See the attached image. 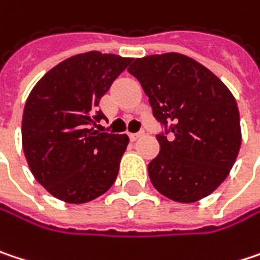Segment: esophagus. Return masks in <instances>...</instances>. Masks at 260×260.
Here are the masks:
<instances>
[{"instance_id":"34e87169","label":"esophagus","mask_w":260,"mask_h":260,"mask_svg":"<svg viewBox=\"0 0 260 260\" xmlns=\"http://www.w3.org/2000/svg\"><path fill=\"white\" fill-rule=\"evenodd\" d=\"M144 135V131H140V132H135V134H129V138L132 141H137L140 137H143Z\"/></svg>"}]
</instances>
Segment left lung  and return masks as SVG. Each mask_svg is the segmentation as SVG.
I'll use <instances>...</instances> for the list:
<instances>
[{"mask_svg": "<svg viewBox=\"0 0 260 260\" xmlns=\"http://www.w3.org/2000/svg\"><path fill=\"white\" fill-rule=\"evenodd\" d=\"M164 126L160 152L149 164L154 189L195 202L228 177L241 146L240 113L229 89L200 62L180 53L134 59L128 68Z\"/></svg>", "mask_w": 260, "mask_h": 260, "instance_id": "8db88e82", "label": "left lung"}]
</instances>
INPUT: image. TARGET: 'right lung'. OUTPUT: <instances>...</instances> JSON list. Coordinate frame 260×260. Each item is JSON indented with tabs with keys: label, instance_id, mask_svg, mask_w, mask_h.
Segmentation results:
<instances>
[{
	"label": "right lung",
	"instance_id": "right-lung-1",
	"mask_svg": "<svg viewBox=\"0 0 260 260\" xmlns=\"http://www.w3.org/2000/svg\"><path fill=\"white\" fill-rule=\"evenodd\" d=\"M131 60L101 52L76 55L31 90L22 117L23 153L37 181L55 198L89 202L116 181L129 138L95 126L106 119L101 98Z\"/></svg>",
	"mask_w": 260,
	"mask_h": 260
}]
</instances>
